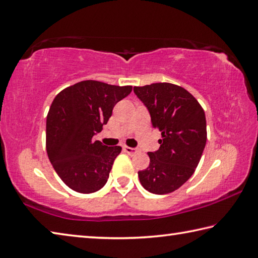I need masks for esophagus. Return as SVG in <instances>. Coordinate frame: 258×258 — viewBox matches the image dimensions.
Segmentation results:
<instances>
[{
	"instance_id": "1",
	"label": "esophagus",
	"mask_w": 258,
	"mask_h": 258,
	"mask_svg": "<svg viewBox=\"0 0 258 258\" xmlns=\"http://www.w3.org/2000/svg\"><path fill=\"white\" fill-rule=\"evenodd\" d=\"M124 150L127 152L128 155H132V156L135 155L138 152V150L135 149V148H131V147H124Z\"/></svg>"
}]
</instances>
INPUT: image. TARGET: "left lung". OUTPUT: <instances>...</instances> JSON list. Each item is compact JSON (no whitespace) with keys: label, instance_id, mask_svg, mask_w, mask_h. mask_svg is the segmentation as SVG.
I'll list each match as a JSON object with an SVG mask.
<instances>
[{"label":"left lung","instance_id":"1","mask_svg":"<svg viewBox=\"0 0 258 258\" xmlns=\"http://www.w3.org/2000/svg\"><path fill=\"white\" fill-rule=\"evenodd\" d=\"M133 91L149 111L152 127L161 132L159 149L148 154L149 166L138 172L140 182L151 194H171L189 180L202 158L207 140L205 111L194 95L171 83Z\"/></svg>","mask_w":258,"mask_h":258}]
</instances>
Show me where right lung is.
Returning <instances> with one entry per match:
<instances>
[{"label":"right lung","instance_id":"add662e5","mask_svg":"<svg viewBox=\"0 0 258 258\" xmlns=\"http://www.w3.org/2000/svg\"><path fill=\"white\" fill-rule=\"evenodd\" d=\"M131 91L132 86L83 81L54 98L46 117V151L56 174L74 191L92 194L107 183L121 148L103 146L93 137Z\"/></svg>","mask_w":258,"mask_h":258}]
</instances>
